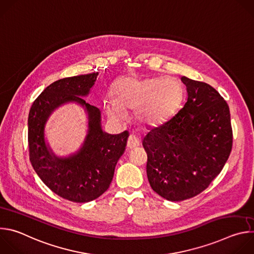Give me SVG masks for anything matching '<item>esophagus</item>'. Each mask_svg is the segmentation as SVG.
Listing matches in <instances>:
<instances>
[{
	"label": "esophagus",
	"instance_id": "34e87169",
	"mask_svg": "<svg viewBox=\"0 0 254 254\" xmlns=\"http://www.w3.org/2000/svg\"><path fill=\"white\" fill-rule=\"evenodd\" d=\"M127 146V149H129V150H132V149L138 147L139 146V138L134 134H130L128 136Z\"/></svg>",
	"mask_w": 254,
	"mask_h": 254
}]
</instances>
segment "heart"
I'll return each instance as SVG.
<instances>
[{"instance_id":"b5f03b06","label":"heart","mask_w":254,"mask_h":254,"mask_svg":"<svg viewBox=\"0 0 254 254\" xmlns=\"http://www.w3.org/2000/svg\"><path fill=\"white\" fill-rule=\"evenodd\" d=\"M183 89L180 82L165 78H125L115 86V96H106L103 107L107 117L122 122L127 111H136L140 124L156 127L167 121L182 100Z\"/></svg>"}]
</instances>
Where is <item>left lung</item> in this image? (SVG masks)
Returning a JSON list of instances; mask_svg holds the SVG:
<instances>
[{"instance_id": "1", "label": "left lung", "mask_w": 254, "mask_h": 254, "mask_svg": "<svg viewBox=\"0 0 254 254\" xmlns=\"http://www.w3.org/2000/svg\"><path fill=\"white\" fill-rule=\"evenodd\" d=\"M181 80L187 101L172 119L142 139L152 189L169 201H183L203 192L222 171L232 149L229 106L211 85Z\"/></svg>"}]
</instances>
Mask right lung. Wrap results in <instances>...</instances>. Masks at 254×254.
<instances>
[{
  "instance_id": "1",
  "label": "right lung",
  "mask_w": 254,
  "mask_h": 254,
  "mask_svg": "<svg viewBox=\"0 0 254 254\" xmlns=\"http://www.w3.org/2000/svg\"><path fill=\"white\" fill-rule=\"evenodd\" d=\"M98 72L59 79L35 99L28 118L30 162L42 182L63 199L85 203L102 195L110 187L117 163L126 150L128 131L104 132L100 111L82 97L88 95ZM76 102L89 117V130L83 147L69 157L59 158L45 140V125L62 104Z\"/></svg>"
}]
</instances>
